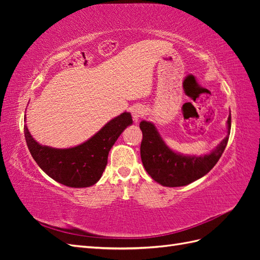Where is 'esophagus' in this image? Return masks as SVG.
I'll return each mask as SVG.
<instances>
[{
	"instance_id": "34e87169",
	"label": "esophagus",
	"mask_w": 260,
	"mask_h": 260,
	"mask_svg": "<svg viewBox=\"0 0 260 260\" xmlns=\"http://www.w3.org/2000/svg\"><path fill=\"white\" fill-rule=\"evenodd\" d=\"M131 113H132L133 120H135L136 122H138L140 118L144 115V108L141 106V105L133 106L132 109H131Z\"/></svg>"
}]
</instances>
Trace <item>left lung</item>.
<instances>
[{"instance_id": "obj_1", "label": "left lung", "mask_w": 260, "mask_h": 260, "mask_svg": "<svg viewBox=\"0 0 260 260\" xmlns=\"http://www.w3.org/2000/svg\"><path fill=\"white\" fill-rule=\"evenodd\" d=\"M228 136L215 149L205 155H183L171 149L153 122L142 120L140 129L143 139L141 142V159L147 174L157 183L176 187L187 185L201 179L214 168L221 157L229 140L231 113L226 120Z\"/></svg>"}]
</instances>
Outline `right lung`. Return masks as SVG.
<instances>
[{
	"label": "right lung",
	"mask_w": 260,
	"mask_h": 260,
	"mask_svg": "<svg viewBox=\"0 0 260 260\" xmlns=\"http://www.w3.org/2000/svg\"><path fill=\"white\" fill-rule=\"evenodd\" d=\"M130 124L131 114L124 112L108 121L85 142L69 148L42 145L30 135L27 125L23 129L30 154L46 175L66 186L89 187L101 179L109 151Z\"/></svg>",
	"instance_id": "right-lung-1"
}]
</instances>
